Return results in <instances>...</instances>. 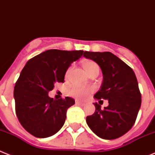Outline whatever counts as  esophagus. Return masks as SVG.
Listing matches in <instances>:
<instances>
[{
    "instance_id": "1",
    "label": "esophagus",
    "mask_w": 155,
    "mask_h": 155,
    "mask_svg": "<svg viewBox=\"0 0 155 155\" xmlns=\"http://www.w3.org/2000/svg\"><path fill=\"white\" fill-rule=\"evenodd\" d=\"M76 104L78 105H80V106H83V105H85V103H83V102L77 100V99H76Z\"/></svg>"
}]
</instances>
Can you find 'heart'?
<instances>
[{
	"mask_svg": "<svg viewBox=\"0 0 155 155\" xmlns=\"http://www.w3.org/2000/svg\"><path fill=\"white\" fill-rule=\"evenodd\" d=\"M82 66L84 68L85 71H86L87 74L89 75L92 72L95 70H99V67L97 65V63H95L91 60H86V61L82 62ZM72 66L68 69L67 72H66V76L69 75L70 73V71L72 70ZM93 89L91 87H82V86H73L68 90V94L71 96L73 97L78 98L80 99H84L87 97L88 95L90 93H92Z\"/></svg>",
	"mask_w": 155,
	"mask_h": 155,
	"instance_id": "heart-1",
	"label": "heart"
}]
</instances>
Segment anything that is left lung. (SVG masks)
Listing matches in <instances>:
<instances>
[{"mask_svg":"<svg viewBox=\"0 0 155 155\" xmlns=\"http://www.w3.org/2000/svg\"><path fill=\"white\" fill-rule=\"evenodd\" d=\"M84 57L100 66L103 82L94 95L98 100L107 99L108 105L101 109L95 102L93 115L86 117V123L97 136L112 140L128 132L135 122L141 104V95L134 71L110 52L85 51Z\"/></svg>","mask_w":155,"mask_h":155,"instance_id":"1","label":"left lung"}]
</instances>
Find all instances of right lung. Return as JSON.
<instances>
[{
  "instance_id": "obj_1",
  "label": "right lung",
  "mask_w": 155,
  "mask_h": 155,
  "mask_svg": "<svg viewBox=\"0 0 155 155\" xmlns=\"http://www.w3.org/2000/svg\"><path fill=\"white\" fill-rule=\"evenodd\" d=\"M83 50H49L27 61L14 90L15 111L24 129L37 138L56 134L64 125L66 112L75 104L73 98L53 99L48 93L56 82H64L71 63Z\"/></svg>"
}]
</instances>
